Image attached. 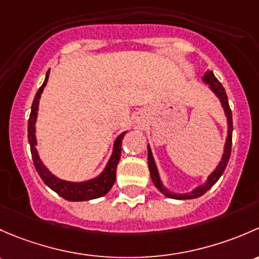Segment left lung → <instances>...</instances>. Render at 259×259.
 <instances>
[{
	"instance_id": "8db88e82",
	"label": "left lung",
	"mask_w": 259,
	"mask_h": 259,
	"mask_svg": "<svg viewBox=\"0 0 259 259\" xmlns=\"http://www.w3.org/2000/svg\"><path fill=\"white\" fill-rule=\"evenodd\" d=\"M202 79H203V82H206V83L208 84L210 91H212V92L214 93L218 98H220L221 105H222L223 110H225L226 117H227L228 131H227V138H226V143H225V151H223L222 158H221L218 166L215 167V169L208 176V178H207V181L203 183V185H199L198 187L192 189V191L188 192V193H173V192H169L168 189L164 187L163 183H162L161 178H159L158 169H157L156 162H154L153 154H152L151 147H149V145H148L147 146V148H148V168H149V173H151L152 182L154 183V186L158 188V191L161 192V193H163L164 196L169 197V198H173V199H192V198H198V197L203 196V194L206 193L208 189L212 188L213 185H214V183L220 180V177L223 175L226 167H227L229 157H231L233 122H232V111H231V108H229V105H228L227 93H226V91H225V89H223L222 84H221V82L215 78L212 71L204 72V76L202 77Z\"/></svg>"
}]
</instances>
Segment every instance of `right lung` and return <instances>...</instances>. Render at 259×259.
<instances>
[{
  "label": "right lung",
  "mask_w": 259,
  "mask_h": 259,
  "mask_svg": "<svg viewBox=\"0 0 259 259\" xmlns=\"http://www.w3.org/2000/svg\"><path fill=\"white\" fill-rule=\"evenodd\" d=\"M49 76L50 71H47L45 82L42 83V86L39 87L38 91H37L36 96H34L33 98V102H32L31 107V114L30 118H28V142H30L31 154L32 159H33L34 167H36L37 172H38L42 181H44L52 191H55L58 196L67 199V201L79 202L100 198V197L105 196V194L112 188V186L114 185L117 164H118L119 158H121V143L122 140H123V136L126 135V132L121 133V135L116 138L113 145V151H112V154L110 157V161L107 162L105 169H103L102 172H101V175H98L97 177L89 181H83V182H68V181H63L61 180V178L56 177L55 175H52V173L46 168V166L42 163L41 158H39L38 156V152H37L36 149L37 112H38L39 98H41L45 86L47 84Z\"/></svg>",
  "instance_id": "1"
}]
</instances>
